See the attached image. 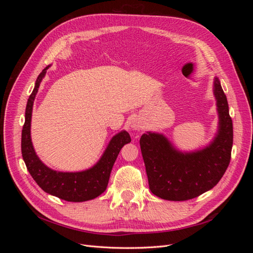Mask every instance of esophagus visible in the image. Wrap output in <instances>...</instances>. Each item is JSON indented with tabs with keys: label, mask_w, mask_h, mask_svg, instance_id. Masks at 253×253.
Segmentation results:
<instances>
[{
	"label": "esophagus",
	"mask_w": 253,
	"mask_h": 253,
	"mask_svg": "<svg viewBox=\"0 0 253 253\" xmlns=\"http://www.w3.org/2000/svg\"><path fill=\"white\" fill-rule=\"evenodd\" d=\"M133 127H134V128H135V129H139V128H141V127H140V126H139V125H136V124H135V125H134V126H133Z\"/></svg>",
	"instance_id": "1"
}]
</instances>
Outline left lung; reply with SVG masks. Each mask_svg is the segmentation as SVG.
<instances>
[{
	"instance_id": "8db88e82",
	"label": "left lung",
	"mask_w": 253,
	"mask_h": 253,
	"mask_svg": "<svg viewBox=\"0 0 253 253\" xmlns=\"http://www.w3.org/2000/svg\"><path fill=\"white\" fill-rule=\"evenodd\" d=\"M214 95L219 116V128L209 147L192 153L175 150L165 136L143 134L140 148L151 192L167 201L192 200L212 189L230 164L233 143L232 119L227 97L217 78Z\"/></svg>"
}]
</instances>
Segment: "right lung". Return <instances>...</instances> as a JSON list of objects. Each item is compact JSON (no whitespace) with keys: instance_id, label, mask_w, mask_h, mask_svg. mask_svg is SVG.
I'll return each instance as SVG.
<instances>
[{"instance_id":"right-lung-1","label":"right lung","mask_w":253,"mask_h":253,"mask_svg":"<svg viewBox=\"0 0 253 253\" xmlns=\"http://www.w3.org/2000/svg\"><path fill=\"white\" fill-rule=\"evenodd\" d=\"M48 67L49 66L45 67L42 73L38 76L35 88L27 101L25 124L23 126L21 139L23 159L32 177L38 183V186L46 193L66 202L79 203L94 200L106 190L113 166L116 162L119 152L125 144L131 142V137L126 131L115 135L97 165L86 171L63 173L53 171L45 166L36 155L34 150L32 139H30V121H32L35 97Z\"/></svg>"}]
</instances>
